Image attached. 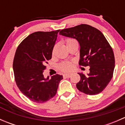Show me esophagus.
I'll use <instances>...</instances> for the list:
<instances>
[{
  "mask_svg": "<svg viewBox=\"0 0 125 125\" xmlns=\"http://www.w3.org/2000/svg\"><path fill=\"white\" fill-rule=\"evenodd\" d=\"M71 74H70V73H66V74H63V77H64L68 78V77H70L71 76Z\"/></svg>",
  "mask_w": 125,
  "mask_h": 125,
  "instance_id": "obj_1",
  "label": "esophagus"
}]
</instances>
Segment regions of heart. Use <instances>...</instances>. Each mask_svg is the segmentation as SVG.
I'll use <instances>...</instances> for the list:
<instances>
[{"label": "heart", "mask_w": 125, "mask_h": 125, "mask_svg": "<svg viewBox=\"0 0 125 125\" xmlns=\"http://www.w3.org/2000/svg\"><path fill=\"white\" fill-rule=\"evenodd\" d=\"M77 42L76 40L74 39H68L66 40V45H69V44L72 43ZM73 67V64L70 62H65L62 63L59 66V68L60 70L63 71H69L72 69Z\"/></svg>", "instance_id": "b5f03b06"}]
</instances>
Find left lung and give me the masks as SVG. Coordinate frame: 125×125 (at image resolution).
<instances>
[{
  "label": "left lung",
  "mask_w": 125,
  "mask_h": 125,
  "mask_svg": "<svg viewBox=\"0 0 125 125\" xmlns=\"http://www.w3.org/2000/svg\"><path fill=\"white\" fill-rule=\"evenodd\" d=\"M59 34L79 42V65L90 68L87 75L78 73L80 80L76 84L77 89L88 95L101 93L111 80L115 67L113 49L104 35L99 30L86 24L64 29Z\"/></svg>",
  "instance_id": "left-lung-1"
}]
</instances>
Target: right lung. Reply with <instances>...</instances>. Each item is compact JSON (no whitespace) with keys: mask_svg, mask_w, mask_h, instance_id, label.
I'll return each mask as SVG.
<instances>
[{"mask_svg":"<svg viewBox=\"0 0 125 125\" xmlns=\"http://www.w3.org/2000/svg\"><path fill=\"white\" fill-rule=\"evenodd\" d=\"M59 30L37 31L26 37L19 45L13 61L15 81L21 92L36 103L47 102L56 94L63 76L45 78V64L52 57Z\"/></svg>","mask_w":125,"mask_h":125,"instance_id":"1","label":"right lung"}]
</instances>
